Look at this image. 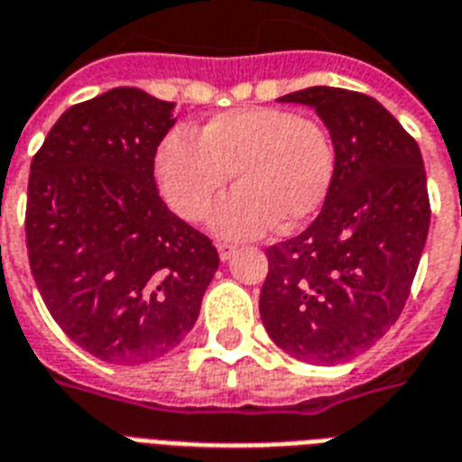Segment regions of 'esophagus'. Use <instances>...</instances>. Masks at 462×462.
<instances>
[{
	"label": "esophagus",
	"instance_id": "esophagus-1",
	"mask_svg": "<svg viewBox=\"0 0 462 462\" xmlns=\"http://www.w3.org/2000/svg\"><path fill=\"white\" fill-rule=\"evenodd\" d=\"M217 250H219L221 260H228V257L234 255L236 245H231V243H217Z\"/></svg>",
	"mask_w": 462,
	"mask_h": 462
}]
</instances>
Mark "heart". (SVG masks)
Returning a JSON list of instances; mask_svg holds the SVG:
<instances>
[{
  "mask_svg": "<svg viewBox=\"0 0 462 462\" xmlns=\"http://www.w3.org/2000/svg\"><path fill=\"white\" fill-rule=\"evenodd\" d=\"M161 195L185 221H205L228 175L236 188L214 214V231L248 238L294 228L323 207L337 152L320 120L287 108L228 110L207 120L198 142L171 132L156 152Z\"/></svg>",
  "mask_w": 462,
  "mask_h": 462,
  "instance_id": "obj_1",
  "label": "heart"
}]
</instances>
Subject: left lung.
<instances>
[{
	"label": "left lung",
	"mask_w": 462,
	"mask_h": 462,
	"mask_svg": "<svg viewBox=\"0 0 462 462\" xmlns=\"http://www.w3.org/2000/svg\"><path fill=\"white\" fill-rule=\"evenodd\" d=\"M337 152L335 180L303 234L264 250L260 318L291 356L339 364L376 345L405 309L427 243V175L414 137L371 96L310 86Z\"/></svg>",
	"instance_id": "8db88e82"
}]
</instances>
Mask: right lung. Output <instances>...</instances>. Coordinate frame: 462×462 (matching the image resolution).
<instances>
[{"instance_id":"add662e5","label":"right lung","mask_w":462,"mask_h":462,"mask_svg":"<svg viewBox=\"0 0 462 462\" xmlns=\"http://www.w3.org/2000/svg\"><path fill=\"white\" fill-rule=\"evenodd\" d=\"M173 103L120 86L64 110L31 163L26 248L50 316L81 349L144 364L192 330L219 267L153 180Z\"/></svg>"}]
</instances>
